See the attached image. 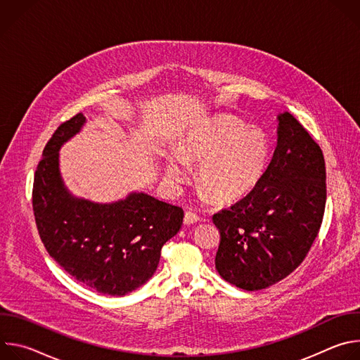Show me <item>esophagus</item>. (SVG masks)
Wrapping results in <instances>:
<instances>
[{"instance_id": "1", "label": "esophagus", "mask_w": 360, "mask_h": 360, "mask_svg": "<svg viewBox=\"0 0 360 360\" xmlns=\"http://www.w3.org/2000/svg\"><path fill=\"white\" fill-rule=\"evenodd\" d=\"M199 222V217L191 211L185 212V217H184V224L185 225H192V224H196Z\"/></svg>"}]
</instances>
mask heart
I'll return each instance as SVG.
<instances>
[{
    "instance_id": "b5f03b06",
    "label": "heart",
    "mask_w": 360,
    "mask_h": 360,
    "mask_svg": "<svg viewBox=\"0 0 360 360\" xmlns=\"http://www.w3.org/2000/svg\"><path fill=\"white\" fill-rule=\"evenodd\" d=\"M272 157L268 135L245 124L219 115L193 128L181 150H171L165 172L171 182L189 178V161L200 162L199 184L218 200H235L258 188Z\"/></svg>"
}]
</instances>
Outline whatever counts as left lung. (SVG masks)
Returning a JSON list of instances; mask_svg holds the SVG:
<instances>
[{
    "label": "left lung",
    "instance_id": "8db88e82",
    "mask_svg": "<svg viewBox=\"0 0 360 360\" xmlns=\"http://www.w3.org/2000/svg\"><path fill=\"white\" fill-rule=\"evenodd\" d=\"M278 143L255 191L212 217L221 232L215 268L245 290L290 275L318 236L326 203L321 146L289 112L278 115Z\"/></svg>",
    "mask_w": 360,
    "mask_h": 360
}]
</instances>
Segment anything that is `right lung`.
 Wrapping results in <instances>:
<instances>
[{"instance_id": "add662e5", "label": "right lung", "mask_w": 360, "mask_h": 360, "mask_svg": "<svg viewBox=\"0 0 360 360\" xmlns=\"http://www.w3.org/2000/svg\"><path fill=\"white\" fill-rule=\"evenodd\" d=\"M84 124L77 114L44 148L32 188L35 224L51 258L74 279L102 295L124 296L155 274L184 211L143 192L112 203L72 196L61 178L60 148Z\"/></svg>"}]
</instances>
